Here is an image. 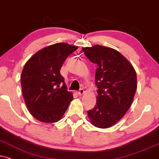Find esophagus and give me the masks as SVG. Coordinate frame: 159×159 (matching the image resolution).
Wrapping results in <instances>:
<instances>
[{
    "instance_id": "1",
    "label": "esophagus",
    "mask_w": 159,
    "mask_h": 159,
    "mask_svg": "<svg viewBox=\"0 0 159 159\" xmlns=\"http://www.w3.org/2000/svg\"><path fill=\"white\" fill-rule=\"evenodd\" d=\"M84 93H85V91H84V90H83V89H81L79 90V91H77V93H78V95H80V96L83 95Z\"/></svg>"
}]
</instances>
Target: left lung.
<instances>
[{"mask_svg":"<svg viewBox=\"0 0 159 159\" xmlns=\"http://www.w3.org/2000/svg\"><path fill=\"white\" fill-rule=\"evenodd\" d=\"M90 61L97 64V104L88 111L95 127L107 128L118 122L130 108L137 89L136 73L118 51L99 45L82 48Z\"/></svg>","mask_w":159,"mask_h":159,"instance_id":"1","label":"left lung"}]
</instances>
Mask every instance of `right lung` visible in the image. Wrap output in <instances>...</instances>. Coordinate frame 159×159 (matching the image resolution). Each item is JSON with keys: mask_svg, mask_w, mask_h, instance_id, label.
<instances>
[{"mask_svg": "<svg viewBox=\"0 0 159 159\" xmlns=\"http://www.w3.org/2000/svg\"><path fill=\"white\" fill-rule=\"evenodd\" d=\"M77 48L65 43L51 45L35 53L25 64L20 78L23 97L29 111L38 120L57 122L68 109L74 97L60 70Z\"/></svg>", "mask_w": 159, "mask_h": 159, "instance_id": "obj_1", "label": "right lung"}]
</instances>
